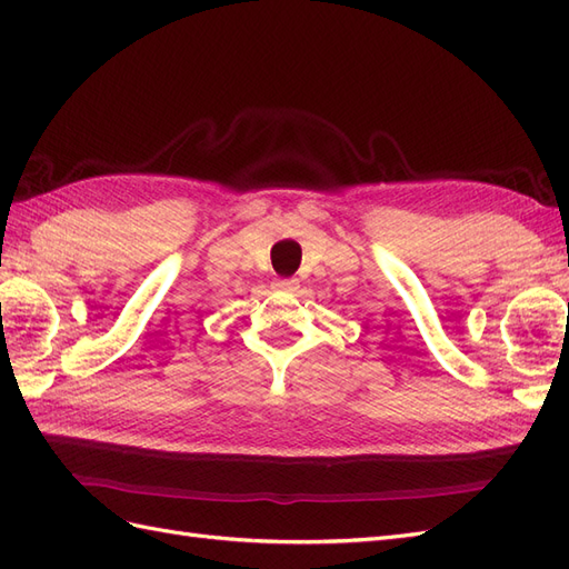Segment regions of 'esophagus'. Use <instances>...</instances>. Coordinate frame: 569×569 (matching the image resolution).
I'll return each instance as SVG.
<instances>
[{
    "label": "esophagus",
    "mask_w": 569,
    "mask_h": 569,
    "mask_svg": "<svg viewBox=\"0 0 569 569\" xmlns=\"http://www.w3.org/2000/svg\"><path fill=\"white\" fill-rule=\"evenodd\" d=\"M272 287L278 291H295L297 289V280H274Z\"/></svg>",
    "instance_id": "1"
}]
</instances>
